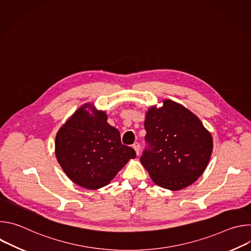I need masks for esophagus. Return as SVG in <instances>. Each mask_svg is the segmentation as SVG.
I'll use <instances>...</instances> for the list:
<instances>
[{"instance_id":"obj_1","label":"esophagus","mask_w":251,"mask_h":251,"mask_svg":"<svg viewBox=\"0 0 251 251\" xmlns=\"http://www.w3.org/2000/svg\"><path fill=\"white\" fill-rule=\"evenodd\" d=\"M133 148H134V150L136 151V154L139 156V154H140V145H139V143H134L133 144Z\"/></svg>"}]
</instances>
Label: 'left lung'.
Masks as SVG:
<instances>
[{
    "instance_id": "obj_1",
    "label": "left lung",
    "mask_w": 251,
    "mask_h": 251,
    "mask_svg": "<svg viewBox=\"0 0 251 251\" xmlns=\"http://www.w3.org/2000/svg\"><path fill=\"white\" fill-rule=\"evenodd\" d=\"M149 107L146 141L150 144L141 163L152 181L167 190L180 191L194 184L209 162L213 141L201 121L185 106L170 99Z\"/></svg>"
}]
</instances>
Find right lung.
<instances>
[{
  "label": "right lung",
  "instance_id": "right-lung-1",
  "mask_svg": "<svg viewBox=\"0 0 251 251\" xmlns=\"http://www.w3.org/2000/svg\"><path fill=\"white\" fill-rule=\"evenodd\" d=\"M106 112L88 102L81 105L55 136V157L77 186L98 190L108 185L136 152L122 145L119 131L107 122Z\"/></svg>",
  "mask_w": 251,
  "mask_h": 251
}]
</instances>
